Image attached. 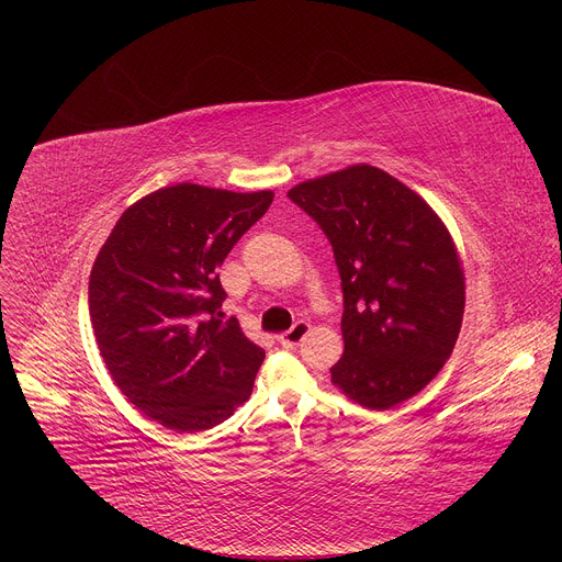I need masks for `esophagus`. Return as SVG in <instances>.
Segmentation results:
<instances>
[{
  "label": "esophagus",
  "instance_id": "esophagus-1",
  "mask_svg": "<svg viewBox=\"0 0 562 562\" xmlns=\"http://www.w3.org/2000/svg\"><path fill=\"white\" fill-rule=\"evenodd\" d=\"M308 328H311L308 322H294L292 328H288L285 334L279 336V342H281L285 349H292V347H296V345H300V342L306 338Z\"/></svg>",
  "mask_w": 562,
  "mask_h": 562
}]
</instances>
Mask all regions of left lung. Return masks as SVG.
I'll use <instances>...</instances> for the list:
<instances>
[{"label":"left lung","mask_w":562,"mask_h":562,"mask_svg":"<svg viewBox=\"0 0 562 562\" xmlns=\"http://www.w3.org/2000/svg\"><path fill=\"white\" fill-rule=\"evenodd\" d=\"M294 202L334 247L345 353L331 381L385 411L417 394L451 356L465 277L447 226L417 192L372 165L294 186Z\"/></svg>","instance_id":"obj_1"}]
</instances>
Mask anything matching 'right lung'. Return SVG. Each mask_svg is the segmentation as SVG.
<instances>
[{
  "mask_svg": "<svg viewBox=\"0 0 562 562\" xmlns=\"http://www.w3.org/2000/svg\"><path fill=\"white\" fill-rule=\"evenodd\" d=\"M274 200L196 183L128 206L88 283L92 331L115 385L179 434L206 431L245 404L266 351L222 319L217 268Z\"/></svg>",
  "mask_w": 562,
  "mask_h": 562,
  "instance_id": "1",
  "label": "right lung"
}]
</instances>
